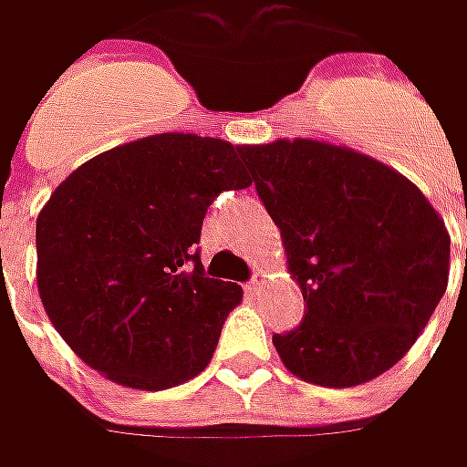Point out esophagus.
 Returning <instances> with one entry per match:
<instances>
[{"instance_id":"1","label":"esophagus","mask_w":467,"mask_h":467,"mask_svg":"<svg viewBox=\"0 0 467 467\" xmlns=\"http://www.w3.org/2000/svg\"><path fill=\"white\" fill-rule=\"evenodd\" d=\"M262 285H265V270H254V275H252L246 288H249L252 294H257V291H262Z\"/></svg>"}]
</instances>
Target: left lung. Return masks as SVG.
I'll use <instances>...</instances> for the list:
<instances>
[{
    "instance_id": "1",
    "label": "left lung",
    "mask_w": 467,
    "mask_h": 467,
    "mask_svg": "<svg viewBox=\"0 0 467 467\" xmlns=\"http://www.w3.org/2000/svg\"><path fill=\"white\" fill-rule=\"evenodd\" d=\"M242 155L306 301L296 330L273 337L280 361L337 389L385 374L447 291L440 213L400 171L346 145L296 137L242 145Z\"/></svg>"
}]
</instances>
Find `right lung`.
<instances>
[{"mask_svg": "<svg viewBox=\"0 0 467 467\" xmlns=\"http://www.w3.org/2000/svg\"><path fill=\"white\" fill-rule=\"evenodd\" d=\"M249 184L242 145L184 132L140 137L72 171L36 221L38 296L64 343L121 387L197 377L244 291L205 278L194 244L210 202Z\"/></svg>", "mask_w": 467, "mask_h": 467, "instance_id": "add662e5", "label": "right lung"}]
</instances>
